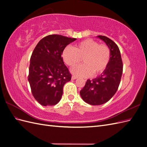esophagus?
<instances>
[{
    "label": "esophagus",
    "instance_id": "obj_1",
    "mask_svg": "<svg viewBox=\"0 0 147 147\" xmlns=\"http://www.w3.org/2000/svg\"><path fill=\"white\" fill-rule=\"evenodd\" d=\"M78 77H76V76H74V75H73V76L72 77V80H75V79H77Z\"/></svg>",
    "mask_w": 147,
    "mask_h": 147
}]
</instances>
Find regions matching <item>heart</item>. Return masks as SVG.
I'll use <instances>...</instances> for the list:
<instances>
[{"mask_svg": "<svg viewBox=\"0 0 147 147\" xmlns=\"http://www.w3.org/2000/svg\"><path fill=\"white\" fill-rule=\"evenodd\" d=\"M111 52L105 44H99L92 39H86L74 48L65 47L62 53L64 63L71 67L77 65L83 58L84 64L75 67L71 70L78 77H88L103 73L107 67Z\"/></svg>", "mask_w": 147, "mask_h": 147, "instance_id": "1", "label": "heart"}]
</instances>
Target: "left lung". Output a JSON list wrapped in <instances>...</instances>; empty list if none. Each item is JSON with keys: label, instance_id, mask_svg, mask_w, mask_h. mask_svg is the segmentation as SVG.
<instances>
[{"label": "left lung", "instance_id": "left-lung-1", "mask_svg": "<svg viewBox=\"0 0 147 147\" xmlns=\"http://www.w3.org/2000/svg\"><path fill=\"white\" fill-rule=\"evenodd\" d=\"M97 37L109 47L111 55L109 64L104 72L92 80H88L80 92L83 100L92 105L105 104L112 98L118 90L123 74V61L117 44L104 35Z\"/></svg>", "mask_w": 147, "mask_h": 147}]
</instances>
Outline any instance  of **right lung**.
<instances>
[{"label":"right lung","mask_w":147,"mask_h":147,"mask_svg":"<svg viewBox=\"0 0 147 147\" xmlns=\"http://www.w3.org/2000/svg\"><path fill=\"white\" fill-rule=\"evenodd\" d=\"M76 40L61 35L41 39L30 59L28 80L32 95L39 104L51 106L60 101L64 84L71 80L61 55L67 45Z\"/></svg>","instance_id":"obj_1"}]
</instances>
